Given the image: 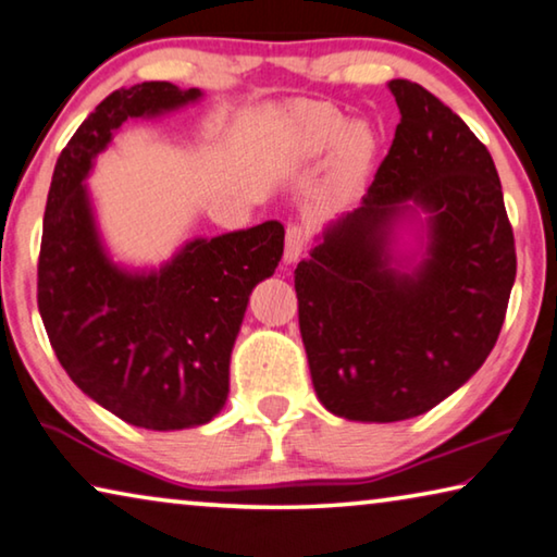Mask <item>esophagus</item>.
Returning <instances> with one entry per match:
<instances>
[{"instance_id":"34e87169","label":"esophagus","mask_w":557,"mask_h":557,"mask_svg":"<svg viewBox=\"0 0 557 557\" xmlns=\"http://www.w3.org/2000/svg\"><path fill=\"white\" fill-rule=\"evenodd\" d=\"M307 240H310V231H307L305 225L293 223L287 225V233H285V262H295L299 260V255L307 247Z\"/></svg>"}]
</instances>
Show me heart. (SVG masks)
Instances as JSON below:
<instances>
[{
  "label": "heart",
  "instance_id": "heart-1",
  "mask_svg": "<svg viewBox=\"0 0 557 557\" xmlns=\"http://www.w3.org/2000/svg\"><path fill=\"white\" fill-rule=\"evenodd\" d=\"M349 121L337 111H312L305 116L302 131H299V148L305 153H322L332 148L347 133ZM372 148V140L364 128H351L342 144V156L347 163H361Z\"/></svg>",
  "mask_w": 557,
  "mask_h": 557
}]
</instances>
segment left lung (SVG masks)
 I'll return each mask as SVG.
<instances>
[{
	"instance_id": "1",
	"label": "left lung",
	"mask_w": 557,
	"mask_h": 557,
	"mask_svg": "<svg viewBox=\"0 0 557 557\" xmlns=\"http://www.w3.org/2000/svg\"><path fill=\"white\" fill-rule=\"evenodd\" d=\"M392 148L357 210L326 227L295 270L314 392L349 421H404L479 372L516 280L513 227L493 158L419 84L394 78ZM428 213V252L404 271L398 220Z\"/></svg>"
}]
</instances>
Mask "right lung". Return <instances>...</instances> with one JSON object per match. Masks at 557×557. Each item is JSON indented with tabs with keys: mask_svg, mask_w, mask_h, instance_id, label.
<instances>
[{
	"mask_svg": "<svg viewBox=\"0 0 557 557\" xmlns=\"http://www.w3.org/2000/svg\"><path fill=\"white\" fill-rule=\"evenodd\" d=\"M168 82L119 88L61 151L51 178L37 272L39 314L72 382L126 423L175 431L218 417L252 287L285 247L277 220L196 237L161 270L128 272L106 255L86 190L94 158L123 121L200 99Z\"/></svg>",
	"mask_w": 557,
	"mask_h": 557,
	"instance_id": "add662e5",
	"label": "right lung"
}]
</instances>
